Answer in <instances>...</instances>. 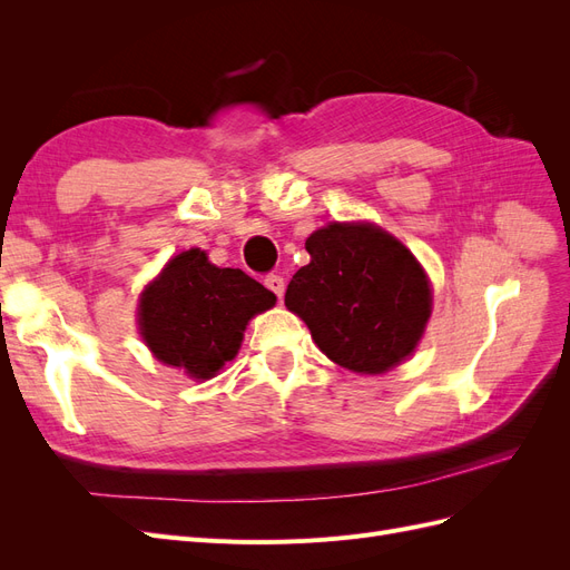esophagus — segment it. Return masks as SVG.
Segmentation results:
<instances>
[{
    "label": "esophagus",
    "instance_id": "34e87169",
    "mask_svg": "<svg viewBox=\"0 0 570 570\" xmlns=\"http://www.w3.org/2000/svg\"><path fill=\"white\" fill-rule=\"evenodd\" d=\"M264 285L273 292L275 297L283 299V292H285V278H283V275H278V273H268L266 278H264Z\"/></svg>",
    "mask_w": 570,
    "mask_h": 570
}]
</instances>
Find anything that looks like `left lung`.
<instances>
[{
	"instance_id": "8db88e82",
	"label": "left lung",
	"mask_w": 570,
	"mask_h": 570,
	"mask_svg": "<svg viewBox=\"0 0 570 570\" xmlns=\"http://www.w3.org/2000/svg\"><path fill=\"white\" fill-rule=\"evenodd\" d=\"M312 262L287 285L285 306L318 350L354 373H383L416 347L430 285L413 254L385 230L333 223L306 239Z\"/></svg>"
}]
</instances>
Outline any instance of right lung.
Instances as JSON below:
<instances>
[{
  "label": "right lung",
  "instance_id": "obj_1",
  "mask_svg": "<svg viewBox=\"0 0 570 570\" xmlns=\"http://www.w3.org/2000/svg\"><path fill=\"white\" fill-rule=\"evenodd\" d=\"M273 304V292L247 273L189 249L145 289L140 327L154 356L206 381L237 354L247 321Z\"/></svg>",
  "mask_w": 570,
  "mask_h": 570
}]
</instances>
